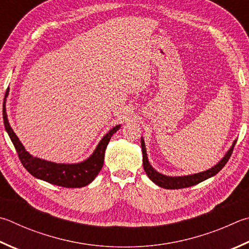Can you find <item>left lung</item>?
<instances>
[{"mask_svg": "<svg viewBox=\"0 0 249 249\" xmlns=\"http://www.w3.org/2000/svg\"><path fill=\"white\" fill-rule=\"evenodd\" d=\"M235 143H236V140H234L232 147L229 149V151L225 153V156L221 159L218 163L214 166H212L211 169L200 172V173L192 174V175H186V176H166L157 172L155 169L152 168L151 164L149 163L148 157H147V151H146V146H144V142L142 138V162H143V169L148 178H150L153 183L157 184L158 186L163 187L166 189H179V188H186L191 187L196 185L198 183L202 182L209 178L215 175L218 172L223 169V166L227 164L229 161L230 157H231Z\"/></svg>", "mask_w": 249, "mask_h": 249, "instance_id": "left-lung-1", "label": "left lung"}]
</instances>
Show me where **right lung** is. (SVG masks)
Wrapping results in <instances>:
<instances>
[{"mask_svg":"<svg viewBox=\"0 0 249 249\" xmlns=\"http://www.w3.org/2000/svg\"><path fill=\"white\" fill-rule=\"evenodd\" d=\"M10 89L7 88L5 97H4L3 102V121L4 126L10 136L13 144L17 151L18 158L24 165V168L29 172V173L39 179H42L44 182L50 184L57 185V186L67 187V188H78L84 187L92 182L94 178L98 175L99 172L101 171L105 162V152L107 143H109L113 134L116 133L120 129L121 125H116L115 127L110 129L103 138L98 143L97 148L88 159H86L79 163H54L51 161H47L43 159H39L37 157H33L28 151H26L25 147L22 146L20 140L18 139L14 130L11 127L10 123L7 120L5 101L6 97L8 96Z\"/></svg>","mask_w":249,"mask_h":249,"instance_id":"1","label":"right lung"}]
</instances>
